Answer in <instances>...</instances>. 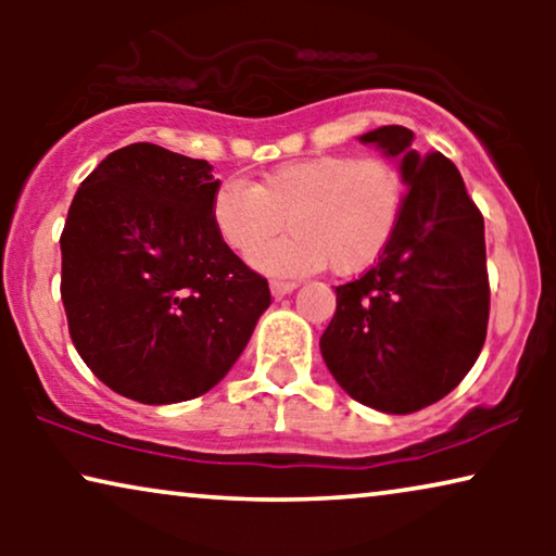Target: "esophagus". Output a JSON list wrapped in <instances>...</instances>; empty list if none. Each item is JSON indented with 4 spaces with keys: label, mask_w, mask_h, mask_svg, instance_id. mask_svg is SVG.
<instances>
[{
    "label": "esophagus",
    "mask_w": 556,
    "mask_h": 556,
    "mask_svg": "<svg viewBox=\"0 0 556 556\" xmlns=\"http://www.w3.org/2000/svg\"><path fill=\"white\" fill-rule=\"evenodd\" d=\"M299 283H291V280H273L270 283V293L273 299H283V295H291Z\"/></svg>",
    "instance_id": "obj_1"
}]
</instances>
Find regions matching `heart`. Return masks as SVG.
Segmentation results:
<instances>
[{"label": "heart", "instance_id": "b5f03b06", "mask_svg": "<svg viewBox=\"0 0 556 556\" xmlns=\"http://www.w3.org/2000/svg\"><path fill=\"white\" fill-rule=\"evenodd\" d=\"M405 200V177L387 159L324 154L280 164L253 187L223 181L210 215L235 253H250L287 219L288 236L250 255L265 276L301 278L329 263L354 276L390 248Z\"/></svg>", "mask_w": 556, "mask_h": 556}]
</instances>
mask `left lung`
<instances>
[{
  "mask_svg": "<svg viewBox=\"0 0 556 556\" xmlns=\"http://www.w3.org/2000/svg\"><path fill=\"white\" fill-rule=\"evenodd\" d=\"M382 126L359 136L397 159L407 200L390 248L337 288L321 354L341 390L379 413L409 415L443 400L473 367L489 326L483 215L440 151Z\"/></svg>",
  "mask_w": 556,
  "mask_h": 556,
  "instance_id": "obj_1",
  "label": "left lung"
}]
</instances>
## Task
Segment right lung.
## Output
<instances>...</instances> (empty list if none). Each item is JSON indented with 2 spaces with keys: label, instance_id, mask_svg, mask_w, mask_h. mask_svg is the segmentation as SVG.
I'll return each mask as SVG.
<instances>
[{
  "label": "right lung",
  "instance_id": "add662e5",
  "mask_svg": "<svg viewBox=\"0 0 556 556\" xmlns=\"http://www.w3.org/2000/svg\"><path fill=\"white\" fill-rule=\"evenodd\" d=\"M204 159L113 151L67 210L60 295L83 362L113 392L172 405L210 392L270 306L268 280L219 240Z\"/></svg>",
  "mask_w": 556,
  "mask_h": 556
}]
</instances>
